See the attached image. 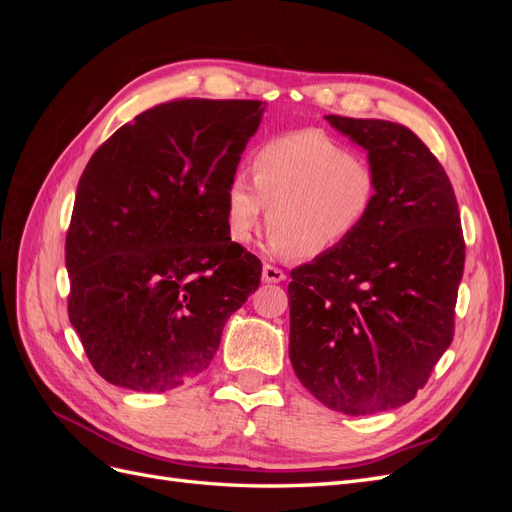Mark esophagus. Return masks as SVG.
<instances>
[{
  "label": "esophagus",
  "mask_w": 512,
  "mask_h": 512,
  "mask_svg": "<svg viewBox=\"0 0 512 512\" xmlns=\"http://www.w3.org/2000/svg\"><path fill=\"white\" fill-rule=\"evenodd\" d=\"M286 280V273L282 269H277L273 265H265L262 267V282L267 284H280Z\"/></svg>",
  "instance_id": "34e87169"
}]
</instances>
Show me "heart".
Segmentation results:
<instances>
[{
  "label": "heart",
  "mask_w": 512,
  "mask_h": 512,
  "mask_svg": "<svg viewBox=\"0 0 512 512\" xmlns=\"http://www.w3.org/2000/svg\"><path fill=\"white\" fill-rule=\"evenodd\" d=\"M252 183L232 175L224 222L232 243H250L267 209L273 256L320 258L359 232L378 203V175L318 130L269 138L250 160Z\"/></svg>",
  "instance_id": "obj_1"
}]
</instances>
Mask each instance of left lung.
Wrapping results in <instances>:
<instances>
[{"mask_svg": "<svg viewBox=\"0 0 512 512\" xmlns=\"http://www.w3.org/2000/svg\"><path fill=\"white\" fill-rule=\"evenodd\" d=\"M327 121L367 151L378 203L344 245L290 273V363L327 408L376 414L414 399L451 346L466 243L453 185L412 130Z\"/></svg>", "mask_w": 512, "mask_h": 512, "instance_id": "1", "label": "left lung"}]
</instances>
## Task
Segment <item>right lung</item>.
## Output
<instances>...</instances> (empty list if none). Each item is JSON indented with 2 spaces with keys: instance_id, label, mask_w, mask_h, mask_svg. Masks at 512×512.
<instances>
[{
  "instance_id": "right-lung-1",
  "label": "right lung",
  "mask_w": 512,
  "mask_h": 512,
  "mask_svg": "<svg viewBox=\"0 0 512 512\" xmlns=\"http://www.w3.org/2000/svg\"><path fill=\"white\" fill-rule=\"evenodd\" d=\"M258 100L185 98L121 126L87 162L66 237L68 316L111 384L164 393L205 371L262 265L226 232V188Z\"/></svg>"
}]
</instances>
